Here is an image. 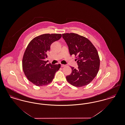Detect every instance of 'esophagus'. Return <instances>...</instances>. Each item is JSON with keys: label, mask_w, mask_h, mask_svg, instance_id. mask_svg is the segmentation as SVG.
I'll use <instances>...</instances> for the list:
<instances>
[{"label": "esophagus", "mask_w": 125, "mask_h": 125, "mask_svg": "<svg viewBox=\"0 0 125 125\" xmlns=\"http://www.w3.org/2000/svg\"><path fill=\"white\" fill-rule=\"evenodd\" d=\"M66 65H63V64H61V67H65Z\"/></svg>", "instance_id": "esophagus-1"}]
</instances>
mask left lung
Returning <instances> with one entry per match:
<instances>
[{"label": "left lung", "instance_id": "8db88e82", "mask_svg": "<svg viewBox=\"0 0 125 125\" xmlns=\"http://www.w3.org/2000/svg\"><path fill=\"white\" fill-rule=\"evenodd\" d=\"M70 55L76 56L77 69L71 67L72 73L66 79L71 85L81 87L89 84L96 76L100 66L97 51L87 38L74 33L62 34Z\"/></svg>", "mask_w": 125, "mask_h": 125}]
</instances>
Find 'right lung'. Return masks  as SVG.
<instances>
[{
	"label": "right lung",
	"instance_id": "1",
	"mask_svg": "<svg viewBox=\"0 0 125 125\" xmlns=\"http://www.w3.org/2000/svg\"><path fill=\"white\" fill-rule=\"evenodd\" d=\"M60 34H45L33 38L28 44L22 59L25 75L30 82L37 86L51 83L61 65L46 64L45 59L52 43L61 37Z\"/></svg>",
	"mask_w": 125,
	"mask_h": 125
}]
</instances>
